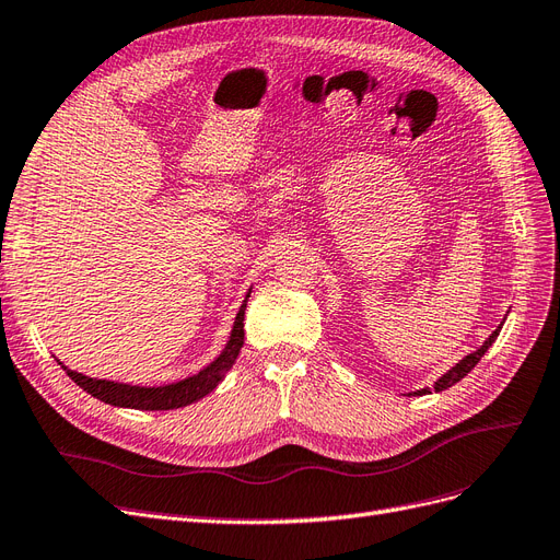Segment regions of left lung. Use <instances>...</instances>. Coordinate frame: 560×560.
<instances>
[{
    "label": "left lung",
    "mask_w": 560,
    "mask_h": 560,
    "mask_svg": "<svg viewBox=\"0 0 560 560\" xmlns=\"http://www.w3.org/2000/svg\"><path fill=\"white\" fill-rule=\"evenodd\" d=\"M500 329H502V325L486 338L481 348H477L474 352L465 354V358H463L460 362H455L448 371H444V374L434 381L432 387H422V389H416V393H409V395H428V393H432V389H434V393H442V389H448V387L455 385L457 381H463V378L469 374V371L479 364V360L488 352V348L495 343V338H498Z\"/></svg>",
    "instance_id": "8db88e82"
}]
</instances>
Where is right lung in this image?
<instances>
[{"label":"right lung","instance_id":"1","mask_svg":"<svg viewBox=\"0 0 560 560\" xmlns=\"http://www.w3.org/2000/svg\"><path fill=\"white\" fill-rule=\"evenodd\" d=\"M252 290L245 294V301L241 303L238 315L233 319L231 336L224 346V350L217 354V358L202 366L198 374L186 376L175 383H163V385H132V383H118V381H107V378H91L83 376L79 371L67 369L60 360L58 364L67 371L79 387L86 389V393L100 401L112 404V406H121V409H138V411H171V409H182V406H189L206 395H210L212 389L224 381L229 374V369L235 364L241 354V348L245 343V308H247V299Z\"/></svg>","mask_w":560,"mask_h":560}]
</instances>
